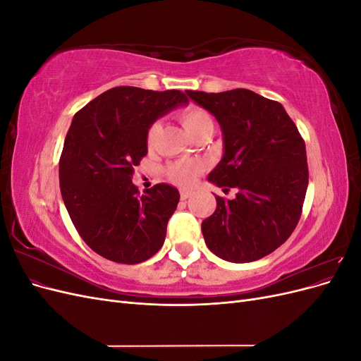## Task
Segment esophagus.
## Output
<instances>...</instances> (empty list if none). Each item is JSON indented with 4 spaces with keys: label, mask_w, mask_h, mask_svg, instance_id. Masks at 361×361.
Segmentation results:
<instances>
[{
    "label": "esophagus",
    "mask_w": 361,
    "mask_h": 361,
    "mask_svg": "<svg viewBox=\"0 0 361 361\" xmlns=\"http://www.w3.org/2000/svg\"><path fill=\"white\" fill-rule=\"evenodd\" d=\"M191 195V191H188V190H182L180 191V200H187L188 197Z\"/></svg>",
    "instance_id": "34e87169"
}]
</instances>
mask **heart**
I'll return each instance as SVG.
<instances>
[{"label": "heart", "instance_id": "1", "mask_svg": "<svg viewBox=\"0 0 361 361\" xmlns=\"http://www.w3.org/2000/svg\"><path fill=\"white\" fill-rule=\"evenodd\" d=\"M180 123L183 128L187 129V133L192 137L197 138L204 134H212L214 130V118L207 113L204 108L200 106H188L185 110L179 111L178 114ZM159 125L152 123L147 128L146 133V145L149 147L154 146L155 138L158 134ZM203 170V164L197 159H182L171 162L166 167V176L170 182L174 185H179V187H188L194 182V179L199 176Z\"/></svg>", "mask_w": 361, "mask_h": 361}]
</instances>
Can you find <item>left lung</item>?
Instances as JSON below:
<instances>
[{
	"instance_id": "left-lung-1",
	"label": "left lung",
	"mask_w": 361,
	"mask_h": 361,
	"mask_svg": "<svg viewBox=\"0 0 361 361\" xmlns=\"http://www.w3.org/2000/svg\"><path fill=\"white\" fill-rule=\"evenodd\" d=\"M215 116L224 155L207 180L236 197L216 195V209L202 223L214 255L244 264L268 256L292 235L309 185L305 143L277 101L247 89L221 93L187 90Z\"/></svg>"
}]
</instances>
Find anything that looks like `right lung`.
<instances>
[{"label":"right lung","mask_w":361,"mask_h":361,"mask_svg":"<svg viewBox=\"0 0 361 361\" xmlns=\"http://www.w3.org/2000/svg\"><path fill=\"white\" fill-rule=\"evenodd\" d=\"M187 102L180 90L123 85L75 114L60 157V191L75 228L99 256L134 265L162 247L179 191L157 183L140 194L133 176L147 154V128Z\"/></svg>","instance_id":"add662e5"}]
</instances>
